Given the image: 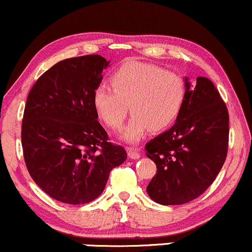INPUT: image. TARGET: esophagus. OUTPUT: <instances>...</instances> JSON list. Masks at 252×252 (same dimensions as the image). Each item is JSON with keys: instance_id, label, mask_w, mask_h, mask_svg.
<instances>
[{"instance_id": "esophagus-1", "label": "esophagus", "mask_w": 252, "mask_h": 252, "mask_svg": "<svg viewBox=\"0 0 252 252\" xmlns=\"http://www.w3.org/2000/svg\"><path fill=\"white\" fill-rule=\"evenodd\" d=\"M126 151H128V155L131 159H137L141 157V154H139L138 149H136V148H126Z\"/></svg>"}]
</instances>
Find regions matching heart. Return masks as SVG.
I'll use <instances>...</instances> for the list:
<instances>
[{
  "label": "heart",
  "instance_id": "obj_1",
  "mask_svg": "<svg viewBox=\"0 0 252 252\" xmlns=\"http://www.w3.org/2000/svg\"><path fill=\"white\" fill-rule=\"evenodd\" d=\"M111 88L97 87L93 103L108 128L120 130L128 113L132 115L123 138L136 143L151 128L166 129L181 113L186 98L183 78L163 68L142 62H128L110 77Z\"/></svg>",
  "mask_w": 252,
  "mask_h": 252
}]
</instances>
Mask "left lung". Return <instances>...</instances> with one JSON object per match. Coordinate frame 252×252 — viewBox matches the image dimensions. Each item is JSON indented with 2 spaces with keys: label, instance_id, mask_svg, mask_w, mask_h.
<instances>
[{
  "label": "left lung",
  "instance_id": "1",
  "mask_svg": "<svg viewBox=\"0 0 252 252\" xmlns=\"http://www.w3.org/2000/svg\"><path fill=\"white\" fill-rule=\"evenodd\" d=\"M186 81V98L176 123L145 145L157 172L147 187L150 198L180 205L201 196L225 162L229 114L214 83L197 77Z\"/></svg>",
  "mask_w": 252,
  "mask_h": 252
}]
</instances>
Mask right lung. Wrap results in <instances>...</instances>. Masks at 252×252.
I'll return each mask as SVG.
<instances>
[{"mask_svg":"<svg viewBox=\"0 0 252 252\" xmlns=\"http://www.w3.org/2000/svg\"><path fill=\"white\" fill-rule=\"evenodd\" d=\"M109 63L101 55L61 61L27 98L21 134L27 169L47 195L66 204L97 198L126 159L124 148L108 141L93 103Z\"/></svg>","mask_w":252,"mask_h":252,"instance_id":"1","label":"right lung"}]
</instances>
